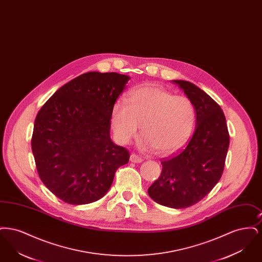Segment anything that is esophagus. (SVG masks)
Returning <instances> with one entry per match:
<instances>
[{
	"label": "esophagus",
	"mask_w": 262,
	"mask_h": 262,
	"mask_svg": "<svg viewBox=\"0 0 262 262\" xmlns=\"http://www.w3.org/2000/svg\"><path fill=\"white\" fill-rule=\"evenodd\" d=\"M129 161L133 163H141L143 160L141 157H139L137 154H132L129 157Z\"/></svg>",
	"instance_id": "esophagus-1"
}]
</instances>
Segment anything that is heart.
Returning a JSON list of instances; mask_svg holds the SVG:
<instances>
[{"label": "heart", "instance_id": "heart-1", "mask_svg": "<svg viewBox=\"0 0 262 262\" xmlns=\"http://www.w3.org/2000/svg\"><path fill=\"white\" fill-rule=\"evenodd\" d=\"M195 121L194 107L186 96L157 85L134 89L126 100L115 103L111 124L122 144L130 143L142 127V147L170 154L182 148L190 137Z\"/></svg>", "mask_w": 262, "mask_h": 262}]
</instances>
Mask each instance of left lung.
Here are the masks:
<instances>
[{
	"label": "left lung",
	"instance_id": "1",
	"mask_svg": "<svg viewBox=\"0 0 262 262\" xmlns=\"http://www.w3.org/2000/svg\"><path fill=\"white\" fill-rule=\"evenodd\" d=\"M172 82L191 101L195 129L184 149L162 161L161 176L150 186L148 194L161 205L181 209L198 203L219 182L230 137L224 113L207 93L189 81Z\"/></svg>",
	"mask_w": 262,
	"mask_h": 262
}]
</instances>
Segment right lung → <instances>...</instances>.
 <instances>
[{"label":"right lung","mask_w":262,"mask_h":262,"mask_svg":"<svg viewBox=\"0 0 262 262\" xmlns=\"http://www.w3.org/2000/svg\"><path fill=\"white\" fill-rule=\"evenodd\" d=\"M128 75L89 72L58 89L38 112L31 148L42 183L69 204L102 199L128 151L110 137L116 100Z\"/></svg>","instance_id":"obj_1"}]
</instances>
